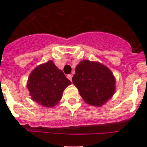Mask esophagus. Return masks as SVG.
Instances as JSON below:
<instances>
[{
    "instance_id": "1",
    "label": "esophagus",
    "mask_w": 147,
    "mask_h": 147,
    "mask_svg": "<svg viewBox=\"0 0 147 147\" xmlns=\"http://www.w3.org/2000/svg\"><path fill=\"white\" fill-rule=\"evenodd\" d=\"M67 79H68V80H69L71 82L72 81V75H71V74H68V75H67Z\"/></svg>"
}]
</instances>
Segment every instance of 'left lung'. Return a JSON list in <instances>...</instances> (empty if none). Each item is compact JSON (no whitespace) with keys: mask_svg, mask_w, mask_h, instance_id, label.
I'll list each match as a JSON object with an SVG mask.
<instances>
[{"mask_svg":"<svg viewBox=\"0 0 147 147\" xmlns=\"http://www.w3.org/2000/svg\"><path fill=\"white\" fill-rule=\"evenodd\" d=\"M75 72L72 82L86 103L98 107L113 96L115 80L106 66L83 60L76 66Z\"/></svg>","mask_w":147,"mask_h":147,"instance_id":"left-lung-1","label":"left lung"}]
</instances>
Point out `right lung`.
I'll list each match as a JSON object with an SVG mask.
<instances>
[{
	"label": "right lung",
	"instance_id": "1",
	"mask_svg": "<svg viewBox=\"0 0 147 147\" xmlns=\"http://www.w3.org/2000/svg\"><path fill=\"white\" fill-rule=\"evenodd\" d=\"M71 84L63 72L52 61H49L31 73L27 87L34 101L49 107L59 102L63 90Z\"/></svg>",
	"mask_w": 147,
	"mask_h": 147
}]
</instances>
